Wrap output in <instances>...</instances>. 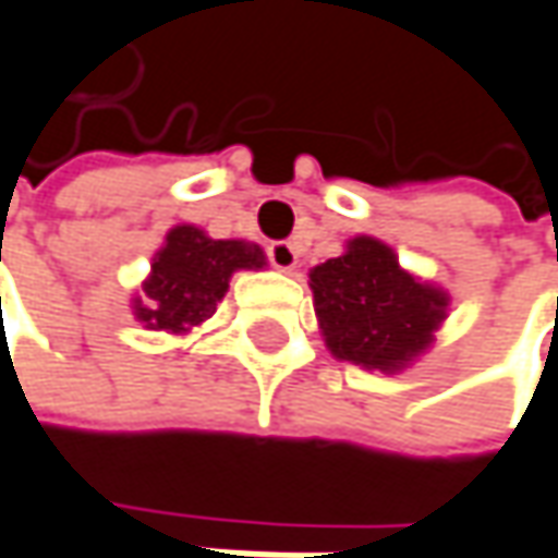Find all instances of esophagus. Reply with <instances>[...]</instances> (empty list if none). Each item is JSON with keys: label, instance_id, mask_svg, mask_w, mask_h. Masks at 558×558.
Segmentation results:
<instances>
[{"label": "esophagus", "instance_id": "1", "mask_svg": "<svg viewBox=\"0 0 558 558\" xmlns=\"http://www.w3.org/2000/svg\"><path fill=\"white\" fill-rule=\"evenodd\" d=\"M268 262H271L278 271H293V268H296V262H300V255H296L293 243L278 240V243H271V246H268Z\"/></svg>", "mask_w": 558, "mask_h": 558}]
</instances>
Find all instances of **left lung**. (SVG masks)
Instances as JSON below:
<instances>
[{
  "label": "left lung",
  "mask_w": 558,
  "mask_h": 558,
  "mask_svg": "<svg viewBox=\"0 0 558 558\" xmlns=\"http://www.w3.org/2000/svg\"><path fill=\"white\" fill-rule=\"evenodd\" d=\"M310 280L331 353L366 369H401L445 318V293L401 271L395 252L369 236L312 268Z\"/></svg>",
  "instance_id": "obj_1"
}]
</instances>
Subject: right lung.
<instances>
[{"mask_svg": "<svg viewBox=\"0 0 558 558\" xmlns=\"http://www.w3.org/2000/svg\"><path fill=\"white\" fill-rule=\"evenodd\" d=\"M262 265L265 255L252 243L208 240L195 227H177L150 265L145 303L138 300L135 315L154 331H189L211 318L233 271Z\"/></svg>", "mask_w": 558, "mask_h": 558, "instance_id": "obj_1", "label": "right lung"}]
</instances>
